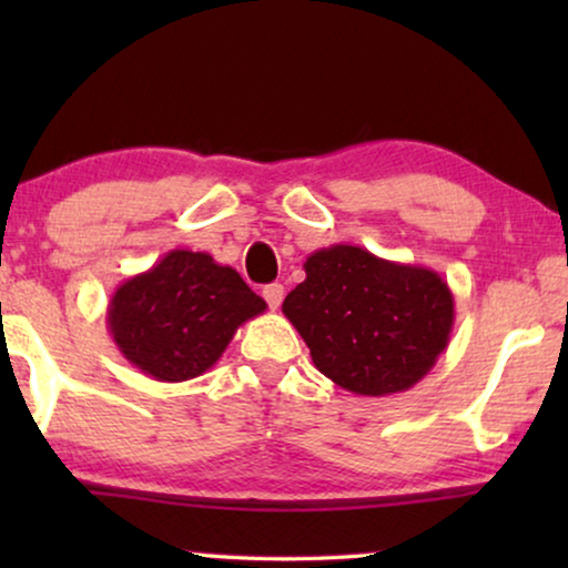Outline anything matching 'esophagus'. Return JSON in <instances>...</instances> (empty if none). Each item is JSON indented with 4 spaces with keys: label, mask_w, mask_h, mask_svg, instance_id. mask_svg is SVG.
Masks as SVG:
<instances>
[{
    "label": "esophagus",
    "mask_w": 568,
    "mask_h": 568,
    "mask_svg": "<svg viewBox=\"0 0 568 568\" xmlns=\"http://www.w3.org/2000/svg\"><path fill=\"white\" fill-rule=\"evenodd\" d=\"M263 300L268 302L271 310H276L278 305H282V300H284V286L278 284V282L263 286Z\"/></svg>",
    "instance_id": "obj_1"
}]
</instances>
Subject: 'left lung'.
<instances>
[{
    "mask_svg": "<svg viewBox=\"0 0 568 568\" xmlns=\"http://www.w3.org/2000/svg\"><path fill=\"white\" fill-rule=\"evenodd\" d=\"M302 268L305 282L286 294L282 313L325 377L379 398L429 375L455 325V297L437 271L359 245L321 247Z\"/></svg>",
    "mask_w": 568,
    "mask_h": 568,
    "instance_id": "8db88e82",
    "label": "left lung"
}]
</instances>
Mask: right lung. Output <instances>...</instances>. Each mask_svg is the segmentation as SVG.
<instances>
[{"label": "right lung", "instance_id": "add662e5", "mask_svg": "<svg viewBox=\"0 0 568 568\" xmlns=\"http://www.w3.org/2000/svg\"><path fill=\"white\" fill-rule=\"evenodd\" d=\"M261 313L266 302L235 268L175 247L115 286L105 321L123 359L160 383H183L212 369L240 325Z\"/></svg>", "mask_w": 568, "mask_h": 568}]
</instances>
